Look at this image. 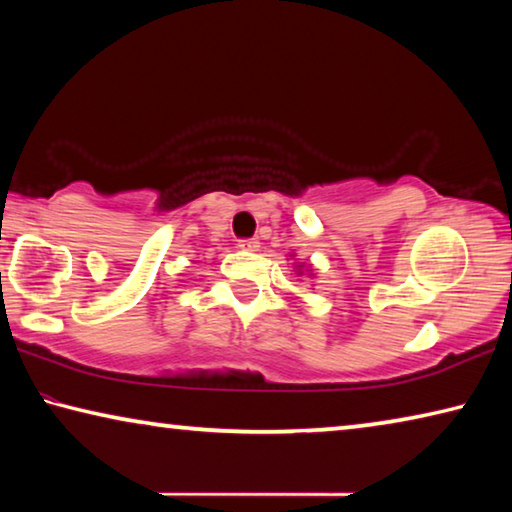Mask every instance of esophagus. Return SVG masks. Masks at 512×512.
I'll list each match as a JSON object with an SVG mask.
<instances>
[{
    "mask_svg": "<svg viewBox=\"0 0 512 512\" xmlns=\"http://www.w3.org/2000/svg\"><path fill=\"white\" fill-rule=\"evenodd\" d=\"M239 248L241 250H257L259 248V241L257 239H241L239 241Z\"/></svg>",
    "mask_w": 512,
    "mask_h": 512,
    "instance_id": "34e87169",
    "label": "esophagus"
}]
</instances>
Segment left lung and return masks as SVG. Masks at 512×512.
Listing matches in <instances>:
<instances>
[{
  "label": "left lung",
  "mask_w": 512,
  "mask_h": 512,
  "mask_svg": "<svg viewBox=\"0 0 512 512\" xmlns=\"http://www.w3.org/2000/svg\"><path fill=\"white\" fill-rule=\"evenodd\" d=\"M298 266V275H302V264H296Z\"/></svg>",
  "instance_id": "obj_1"
}]
</instances>
